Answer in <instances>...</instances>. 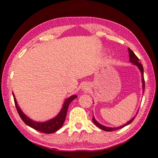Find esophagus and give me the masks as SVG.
<instances>
[{
    "label": "esophagus",
    "instance_id": "esophagus-1",
    "mask_svg": "<svg viewBox=\"0 0 158 158\" xmlns=\"http://www.w3.org/2000/svg\"><path fill=\"white\" fill-rule=\"evenodd\" d=\"M89 85H88L87 84H84V85H82V90H88L89 89Z\"/></svg>",
    "mask_w": 158,
    "mask_h": 158
}]
</instances>
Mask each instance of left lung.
<instances>
[{"instance_id": "8db88e82", "label": "left lung", "mask_w": 158, "mask_h": 158, "mask_svg": "<svg viewBox=\"0 0 158 158\" xmlns=\"http://www.w3.org/2000/svg\"><path fill=\"white\" fill-rule=\"evenodd\" d=\"M128 52H129V56H130V61L134 65H136L137 67L139 69V70L141 73V77H142V85H143V91L144 92V89H145V81H144V78H143V66L141 65V63L139 62V59L137 58V56L135 54V53H134L132 50H131L130 48H128ZM135 117H133L132 119L130 120V121H128L126 124H125L124 125H122V126H120V127H106L105 126V125H101L100 123H99L96 121L95 118L94 117H93V122L94 123L95 125H97V126L100 128L102 130H105V131H107V132H111V131H114V130H119L121 129V128H123L125 126H126V125H129L130 123H131L133 121L134 119H135Z\"/></svg>"}]
</instances>
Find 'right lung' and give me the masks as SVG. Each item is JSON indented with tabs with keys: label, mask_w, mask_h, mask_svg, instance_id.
I'll return each mask as SVG.
<instances>
[{
	"label": "right lung",
	"mask_w": 158,
	"mask_h": 158,
	"mask_svg": "<svg viewBox=\"0 0 158 158\" xmlns=\"http://www.w3.org/2000/svg\"><path fill=\"white\" fill-rule=\"evenodd\" d=\"M12 94L13 97H14L16 108H17L18 114L19 115L21 118L22 119V121L31 127L33 128V129L35 130L39 131V132H43L45 134H51L56 132L57 130H59L60 128L63 126L64 122H65L69 105L71 103V102L73 101L74 99L77 98V96L76 95H74L70 96V97L68 98V99H66L65 102H64L63 107L61 109L59 114H58L56 116L53 118L45 122H36L33 121V120H31V118H29L28 116H26V115L23 114V112L21 111V109L18 105L14 93H12Z\"/></svg>",
	"instance_id": "obj_1"
}]
</instances>
